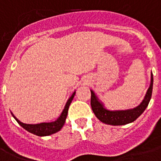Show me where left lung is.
Wrapping results in <instances>:
<instances>
[{"label":"left lung","mask_w":161,"mask_h":161,"mask_svg":"<svg viewBox=\"0 0 161 161\" xmlns=\"http://www.w3.org/2000/svg\"><path fill=\"white\" fill-rule=\"evenodd\" d=\"M153 74L151 73V81L150 88H148L145 98L140 105L134 108L125 110H108L104 108L103 103L99 101L93 90L91 91V107L94 114L101 122L110 125H125L134 122L142 114L150 103L153 89Z\"/></svg>","instance_id":"left-lung-1"}]
</instances>
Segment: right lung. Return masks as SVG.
I'll return each instance as SVG.
<instances>
[{"mask_svg": "<svg viewBox=\"0 0 161 161\" xmlns=\"http://www.w3.org/2000/svg\"><path fill=\"white\" fill-rule=\"evenodd\" d=\"M75 93L72 94L70 98H68V102L66 103V105L64 107V109L63 110V112L61 114V115L58 118V119L53 121V122H49V123H41V124H36V125H29V124H24V123L21 122L20 120L16 119L14 114L11 113V114L14 117V119L16 120V122L18 123L19 125H21V127L25 129L26 131L36 135L37 136H47V135H53L55 133L58 132L59 130L63 128L64 123H65L66 118L68 115V108L70 103H72V100L74 98Z\"/></svg>", "mask_w": 161, "mask_h": 161, "instance_id": "add662e5", "label": "right lung"}]
</instances>
